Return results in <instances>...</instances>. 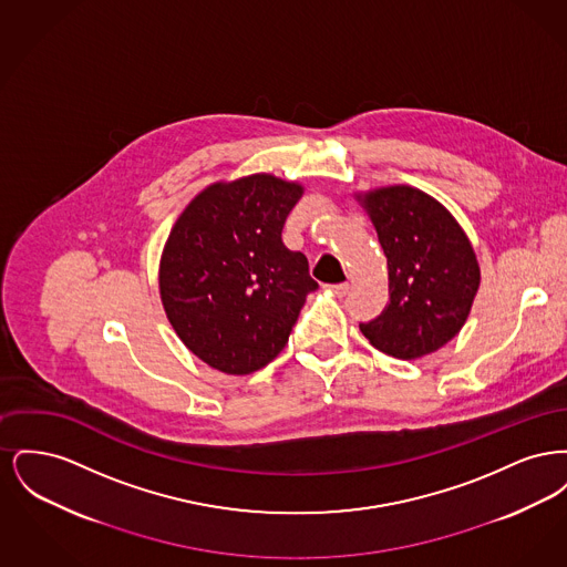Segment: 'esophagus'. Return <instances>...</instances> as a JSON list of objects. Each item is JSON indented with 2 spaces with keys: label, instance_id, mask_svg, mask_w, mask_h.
<instances>
[{
  "label": "esophagus",
  "instance_id": "obj_1",
  "mask_svg": "<svg viewBox=\"0 0 567 567\" xmlns=\"http://www.w3.org/2000/svg\"><path fill=\"white\" fill-rule=\"evenodd\" d=\"M327 289H329V291H331L336 297H344L349 293V289H351V287H349V282H340V285H329Z\"/></svg>",
  "mask_w": 567,
  "mask_h": 567
}]
</instances>
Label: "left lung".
Wrapping results in <instances>:
<instances>
[{
    "label": "left lung",
    "instance_id": "8db88e82",
    "mask_svg": "<svg viewBox=\"0 0 567 567\" xmlns=\"http://www.w3.org/2000/svg\"><path fill=\"white\" fill-rule=\"evenodd\" d=\"M377 227L389 268V303L359 323L370 344L395 359H419L451 342L481 285L476 252L437 199L395 185L357 193Z\"/></svg>",
    "mask_w": 567,
    "mask_h": 567
}]
</instances>
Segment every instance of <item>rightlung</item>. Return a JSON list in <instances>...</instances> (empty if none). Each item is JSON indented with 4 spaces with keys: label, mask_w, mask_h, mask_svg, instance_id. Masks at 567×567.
I'll return each mask as SVG.
<instances>
[{
    "label": "right lung",
    "mask_w": 567,
    "mask_h": 567,
    "mask_svg": "<svg viewBox=\"0 0 567 567\" xmlns=\"http://www.w3.org/2000/svg\"><path fill=\"white\" fill-rule=\"evenodd\" d=\"M301 193L299 183L271 174L215 183L169 231L159 264L167 321L218 372L244 377L266 368L319 287L306 255L282 244Z\"/></svg>",
    "instance_id": "obj_1"
}]
</instances>
